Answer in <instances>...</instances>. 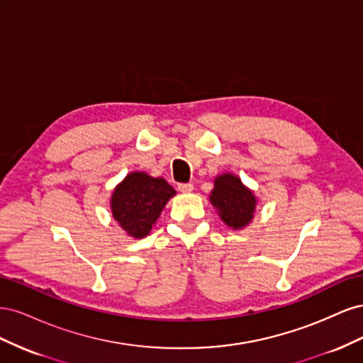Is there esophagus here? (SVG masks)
<instances>
[{
  "instance_id": "esophagus-1",
  "label": "esophagus",
  "mask_w": 363,
  "mask_h": 363,
  "mask_svg": "<svg viewBox=\"0 0 363 363\" xmlns=\"http://www.w3.org/2000/svg\"><path fill=\"white\" fill-rule=\"evenodd\" d=\"M179 191L183 194H189L194 191V184L192 183H180L179 184Z\"/></svg>"
}]
</instances>
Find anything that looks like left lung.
Segmentation results:
<instances>
[{
  "mask_svg": "<svg viewBox=\"0 0 363 363\" xmlns=\"http://www.w3.org/2000/svg\"><path fill=\"white\" fill-rule=\"evenodd\" d=\"M211 201L218 208L223 221L233 228L247 225L256 207L255 195L232 174H224L215 180Z\"/></svg>",
  "mask_w": 363,
  "mask_h": 363,
  "instance_id": "left-lung-1",
  "label": "left lung"
}]
</instances>
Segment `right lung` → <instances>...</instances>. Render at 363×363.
I'll return each mask as SVG.
<instances>
[{
	"label": "right lung",
	"instance_id": "add662e5",
	"mask_svg": "<svg viewBox=\"0 0 363 363\" xmlns=\"http://www.w3.org/2000/svg\"><path fill=\"white\" fill-rule=\"evenodd\" d=\"M174 195L175 191L167 180L131 172L112 195L113 218L130 236L144 238Z\"/></svg>",
	"mask_w": 363,
	"mask_h": 363
}]
</instances>
